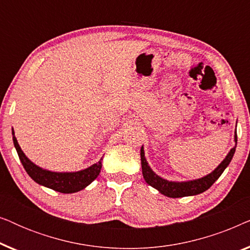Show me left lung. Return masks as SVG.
<instances>
[{"label": "left lung", "instance_id": "8db88e82", "mask_svg": "<svg viewBox=\"0 0 250 250\" xmlns=\"http://www.w3.org/2000/svg\"><path fill=\"white\" fill-rule=\"evenodd\" d=\"M234 142L237 143V132L234 134ZM235 145L233 148L230 150L227 157L223 159L220 165L215 168L213 172L208 174V175L200 177V179L192 180V181H184V182H174V181H168L163 179L157 175L153 170L150 168L148 162H146L145 157V149L143 146L141 148V166H142V174L145 177L146 182L155 188L159 191L164 196L169 198H181V197H188V196H196V194L203 193L205 191L209 189L213 186L215 181L222 175L224 169L229 166V164L232 160L235 152Z\"/></svg>", "mask_w": 250, "mask_h": 250}]
</instances>
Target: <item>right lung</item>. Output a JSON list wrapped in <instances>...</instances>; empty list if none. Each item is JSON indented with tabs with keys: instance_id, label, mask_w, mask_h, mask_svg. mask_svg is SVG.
<instances>
[{
	"instance_id": "1",
	"label": "right lung",
	"mask_w": 250,
	"mask_h": 250,
	"mask_svg": "<svg viewBox=\"0 0 250 250\" xmlns=\"http://www.w3.org/2000/svg\"><path fill=\"white\" fill-rule=\"evenodd\" d=\"M13 145L18 152L19 159L21 162L23 168L36 183L41 186L49 188L61 193H74L83 190L88 184H91L100 174L102 158L97 164L87 167V168L78 170V172H51V170L43 169L27 158L25 153L20 148L17 141L15 132L12 129Z\"/></svg>"
}]
</instances>
